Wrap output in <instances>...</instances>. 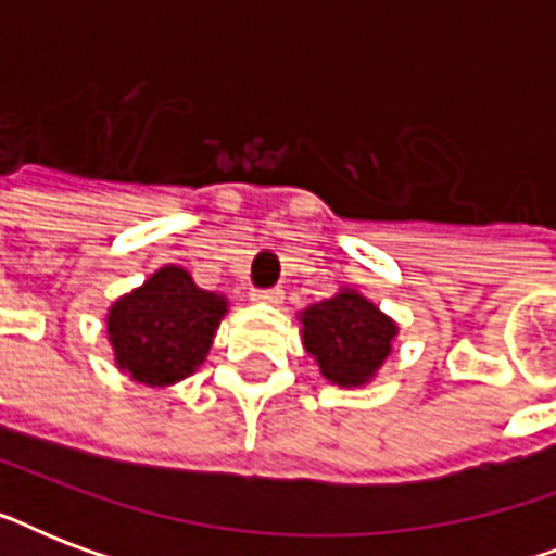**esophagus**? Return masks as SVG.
<instances>
[{
	"label": "esophagus",
	"instance_id": "obj_1",
	"mask_svg": "<svg viewBox=\"0 0 556 556\" xmlns=\"http://www.w3.org/2000/svg\"><path fill=\"white\" fill-rule=\"evenodd\" d=\"M251 300H253V303L279 305V303H282V300H286V294H282V288H268V291H253Z\"/></svg>",
	"mask_w": 556,
	"mask_h": 556
}]
</instances>
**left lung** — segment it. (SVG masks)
<instances>
[{
	"label": "left lung",
	"mask_w": 556,
	"mask_h": 556,
	"mask_svg": "<svg viewBox=\"0 0 556 556\" xmlns=\"http://www.w3.org/2000/svg\"><path fill=\"white\" fill-rule=\"evenodd\" d=\"M303 346L320 375L343 389L366 387L392 352L397 323L355 288L300 312Z\"/></svg>",
	"instance_id": "8db88e82"
}]
</instances>
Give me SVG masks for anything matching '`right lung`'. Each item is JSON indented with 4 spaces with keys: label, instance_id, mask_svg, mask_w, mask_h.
<instances>
[{
    "label": "right lung",
    "instance_id": "obj_1",
    "mask_svg": "<svg viewBox=\"0 0 556 556\" xmlns=\"http://www.w3.org/2000/svg\"><path fill=\"white\" fill-rule=\"evenodd\" d=\"M225 314V296L195 286L185 268L164 265L109 305L115 366L143 387H173L204 364Z\"/></svg>",
    "mask_w": 556,
    "mask_h": 556
}]
</instances>
